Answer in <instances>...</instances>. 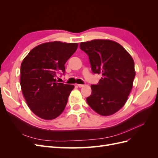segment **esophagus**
I'll use <instances>...</instances> for the list:
<instances>
[{
    "instance_id": "esophagus-1",
    "label": "esophagus",
    "mask_w": 158,
    "mask_h": 158,
    "mask_svg": "<svg viewBox=\"0 0 158 158\" xmlns=\"http://www.w3.org/2000/svg\"><path fill=\"white\" fill-rule=\"evenodd\" d=\"M77 85L79 87V88H82V87H84V84H77Z\"/></svg>"
}]
</instances>
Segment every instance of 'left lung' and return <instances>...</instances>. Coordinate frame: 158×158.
Here are the masks:
<instances>
[{
  "label": "left lung",
  "mask_w": 158,
  "mask_h": 158,
  "mask_svg": "<svg viewBox=\"0 0 158 158\" xmlns=\"http://www.w3.org/2000/svg\"><path fill=\"white\" fill-rule=\"evenodd\" d=\"M80 48L89 56L93 73L102 75L98 84L91 85L88 104L102 116L115 113L125 104L132 88L136 73L132 56L118 43L107 40L82 42Z\"/></svg>",
  "instance_id": "8db88e82"
}]
</instances>
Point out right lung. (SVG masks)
Returning <instances> with one entry per match:
<instances>
[{
  "label": "right lung",
  "mask_w": 158,
  "mask_h": 158,
  "mask_svg": "<svg viewBox=\"0 0 158 158\" xmlns=\"http://www.w3.org/2000/svg\"><path fill=\"white\" fill-rule=\"evenodd\" d=\"M78 44L53 41L34 47L23 60L20 85L31 111L45 120L63 113L74 85L57 82L58 73L64 74V64L78 48Z\"/></svg>",
  "instance_id": "1"
}]
</instances>
